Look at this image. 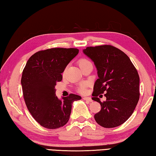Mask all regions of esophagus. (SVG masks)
Returning <instances> with one entry per match:
<instances>
[{"instance_id": "esophagus-1", "label": "esophagus", "mask_w": 156, "mask_h": 156, "mask_svg": "<svg viewBox=\"0 0 156 156\" xmlns=\"http://www.w3.org/2000/svg\"><path fill=\"white\" fill-rule=\"evenodd\" d=\"M83 99H84V100L87 101L88 102H92V101H93V100H92V99L90 98H89V97H83Z\"/></svg>"}]
</instances>
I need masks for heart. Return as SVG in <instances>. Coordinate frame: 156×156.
Wrapping results in <instances>:
<instances>
[{"mask_svg": "<svg viewBox=\"0 0 156 156\" xmlns=\"http://www.w3.org/2000/svg\"><path fill=\"white\" fill-rule=\"evenodd\" d=\"M90 62L88 60L86 59V58H81V59L80 60V61H79V64H80V66H81L83 64H85V63H88ZM79 90H80V93H85L86 92V88H85V84H81V85L80 86V88H79Z\"/></svg>", "mask_w": 156, "mask_h": 156, "instance_id": "heart-1", "label": "heart"}]
</instances>
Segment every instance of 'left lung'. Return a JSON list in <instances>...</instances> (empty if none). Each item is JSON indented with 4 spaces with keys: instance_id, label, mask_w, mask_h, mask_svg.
Segmentation results:
<instances>
[{
    "instance_id": "obj_1",
    "label": "left lung",
    "mask_w": 156,
    "mask_h": 156,
    "mask_svg": "<svg viewBox=\"0 0 156 156\" xmlns=\"http://www.w3.org/2000/svg\"><path fill=\"white\" fill-rule=\"evenodd\" d=\"M83 52L98 70L92 99L99 102L101 108L94 116L95 121L104 128L118 126L131 117L139 101L140 77L136 68L128 56L112 45L88 47ZM104 92L107 93V99L101 102L97 97Z\"/></svg>"
}]
</instances>
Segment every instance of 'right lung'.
I'll return each instance as SVG.
<instances>
[{
  "label": "right lung",
  "instance_id": "add662e5",
  "mask_svg": "<svg viewBox=\"0 0 156 156\" xmlns=\"http://www.w3.org/2000/svg\"><path fill=\"white\" fill-rule=\"evenodd\" d=\"M79 53L76 48H51L39 51L27 61L21 77L25 104L41 126L55 129L67 123L73 103L81 96L70 94L61 99L55 94L57 81L71 60Z\"/></svg>",
  "mask_w": 156,
  "mask_h": 156
}]
</instances>
